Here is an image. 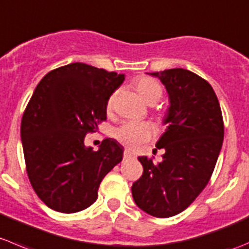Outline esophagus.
Wrapping results in <instances>:
<instances>
[{
    "instance_id": "esophagus-1",
    "label": "esophagus",
    "mask_w": 249,
    "mask_h": 249,
    "mask_svg": "<svg viewBox=\"0 0 249 249\" xmlns=\"http://www.w3.org/2000/svg\"><path fill=\"white\" fill-rule=\"evenodd\" d=\"M124 159H132V157H134L135 155L133 154L132 151H129V150H124Z\"/></svg>"
}]
</instances>
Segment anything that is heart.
<instances>
[{
    "label": "heart",
    "mask_w": 249,
    "mask_h": 249,
    "mask_svg": "<svg viewBox=\"0 0 249 249\" xmlns=\"http://www.w3.org/2000/svg\"><path fill=\"white\" fill-rule=\"evenodd\" d=\"M134 88L138 94L147 103V104H155L161 98L162 89L161 86L155 80L150 77H139L134 81ZM117 93H112L107 100V110H111L115 104ZM152 135L151 125L146 122H125L115 132V137L117 140L128 147H138L140 144L149 140Z\"/></svg>",
    "instance_id": "b5f03b06"
}]
</instances>
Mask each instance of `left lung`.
Returning <instances> with one entry per match:
<instances>
[{
  "instance_id": "obj_1",
  "label": "left lung",
  "mask_w": 249,
  "mask_h": 249,
  "mask_svg": "<svg viewBox=\"0 0 249 249\" xmlns=\"http://www.w3.org/2000/svg\"><path fill=\"white\" fill-rule=\"evenodd\" d=\"M149 75L168 93L167 128L156 142L164 154L160 162L138 157L144 172L132 195L145 213L168 218L188 208L208 184L223 145V117L212 86L196 73L177 68Z\"/></svg>"
}]
</instances>
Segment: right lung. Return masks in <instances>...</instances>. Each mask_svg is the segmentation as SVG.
<instances>
[{
	"label": "right lung",
	"instance_id": "add662e5",
	"mask_svg": "<svg viewBox=\"0 0 249 249\" xmlns=\"http://www.w3.org/2000/svg\"><path fill=\"white\" fill-rule=\"evenodd\" d=\"M124 81V73L72 63L49 71L34 90L21 119V144L31 185L49 208H88L104 177L122 161L117 140L107 138L94 151L85 137L107 120V100Z\"/></svg>",
	"mask_w": 249,
	"mask_h": 249
}]
</instances>
